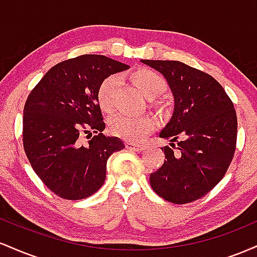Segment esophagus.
Listing matches in <instances>:
<instances>
[{"mask_svg": "<svg viewBox=\"0 0 257 257\" xmlns=\"http://www.w3.org/2000/svg\"><path fill=\"white\" fill-rule=\"evenodd\" d=\"M125 147L128 150H131V151H137V152H140L144 150V145H141V144H135V143H126Z\"/></svg>", "mask_w": 257, "mask_h": 257, "instance_id": "obj_1", "label": "esophagus"}]
</instances>
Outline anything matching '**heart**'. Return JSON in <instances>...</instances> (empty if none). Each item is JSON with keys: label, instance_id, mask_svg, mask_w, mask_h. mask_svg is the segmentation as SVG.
<instances>
[{"label": "heart", "instance_id": "obj_1", "mask_svg": "<svg viewBox=\"0 0 257 257\" xmlns=\"http://www.w3.org/2000/svg\"><path fill=\"white\" fill-rule=\"evenodd\" d=\"M133 83L149 99L157 98L167 89V82L159 73L150 69H138L131 76ZM118 85L117 76H108L98 88V102L102 111L110 112L113 107V95ZM155 119L149 116H125L118 114L108 122V131L114 137L126 141H140L155 128Z\"/></svg>", "mask_w": 257, "mask_h": 257}]
</instances>
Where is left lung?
I'll use <instances>...</instances> for the list:
<instances>
[{
	"mask_svg": "<svg viewBox=\"0 0 257 257\" xmlns=\"http://www.w3.org/2000/svg\"><path fill=\"white\" fill-rule=\"evenodd\" d=\"M161 72L174 96V112L159 138L166 161L150 175L159 197L186 204L205 196L221 181L237 144L232 100L208 73L175 60H141Z\"/></svg>",
	"mask_w": 257,
	"mask_h": 257,
	"instance_id": "8db88e82",
	"label": "left lung"
}]
</instances>
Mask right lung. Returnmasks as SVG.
<instances>
[{
	"label": "right lung",
	"instance_id": "obj_1",
	"mask_svg": "<svg viewBox=\"0 0 257 257\" xmlns=\"http://www.w3.org/2000/svg\"><path fill=\"white\" fill-rule=\"evenodd\" d=\"M129 69L105 55L85 54L53 66L31 90L24 106L23 144L43 184L64 199L91 196L104 185L106 163L124 149L119 138L105 137L98 102L100 83ZM97 135L82 146L79 135Z\"/></svg>",
	"mask_w": 257,
	"mask_h": 257
}]
</instances>
